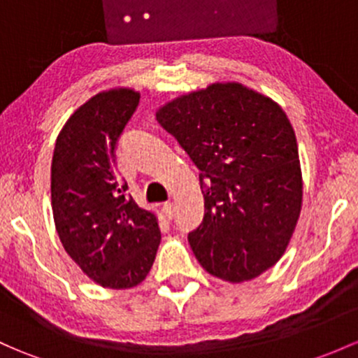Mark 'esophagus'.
Returning <instances> with one entry per match:
<instances>
[{
	"label": "esophagus",
	"mask_w": 358,
	"mask_h": 358,
	"mask_svg": "<svg viewBox=\"0 0 358 358\" xmlns=\"http://www.w3.org/2000/svg\"><path fill=\"white\" fill-rule=\"evenodd\" d=\"M163 213L168 220H173V216H175V204H173V202H164Z\"/></svg>",
	"instance_id": "obj_1"
}]
</instances>
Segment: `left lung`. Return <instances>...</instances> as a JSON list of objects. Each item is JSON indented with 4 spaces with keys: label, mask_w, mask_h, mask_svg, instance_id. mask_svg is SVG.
Returning a JSON list of instances; mask_svg holds the SVG:
<instances>
[{
    "label": "left lung",
    "mask_w": 358,
    "mask_h": 358,
    "mask_svg": "<svg viewBox=\"0 0 358 358\" xmlns=\"http://www.w3.org/2000/svg\"><path fill=\"white\" fill-rule=\"evenodd\" d=\"M156 120L201 171L204 220L189 242L202 268L229 283L273 268L302 209L299 145L280 104L228 82L176 97Z\"/></svg>",
    "instance_id": "left-lung-1"
}]
</instances>
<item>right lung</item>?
Wrapping results in <instances>:
<instances>
[{"label": "right lung", "instance_id": "add662e5", "mask_svg": "<svg viewBox=\"0 0 358 358\" xmlns=\"http://www.w3.org/2000/svg\"><path fill=\"white\" fill-rule=\"evenodd\" d=\"M141 94L99 92L82 104L56 138L51 204L66 254L106 288L137 287L145 280L161 242L154 213L125 194L116 171V144Z\"/></svg>", "mask_w": 358, "mask_h": 358}]
</instances>
